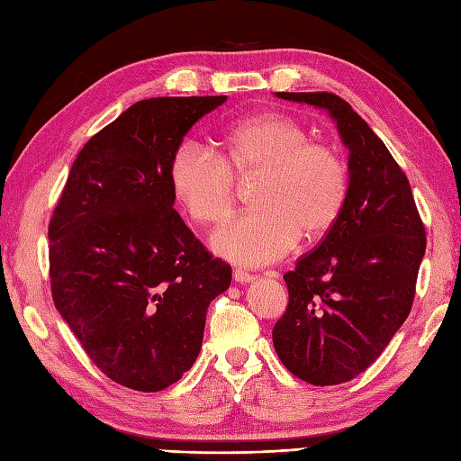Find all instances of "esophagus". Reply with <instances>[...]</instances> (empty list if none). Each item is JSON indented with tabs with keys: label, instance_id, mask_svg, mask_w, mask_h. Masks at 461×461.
Masks as SVG:
<instances>
[{
	"label": "esophagus",
	"instance_id": "34e87169",
	"mask_svg": "<svg viewBox=\"0 0 461 461\" xmlns=\"http://www.w3.org/2000/svg\"><path fill=\"white\" fill-rule=\"evenodd\" d=\"M233 279L243 285V283L256 281V276H253V273H249V271H246V269H236V271H233Z\"/></svg>",
	"mask_w": 461,
	"mask_h": 461
}]
</instances>
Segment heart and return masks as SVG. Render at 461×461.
I'll return each instance as SVG.
<instances>
[{
    "mask_svg": "<svg viewBox=\"0 0 461 461\" xmlns=\"http://www.w3.org/2000/svg\"><path fill=\"white\" fill-rule=\"evenodd\" d=\"M259 176L251 202L213 233L212 248L241 266L277 261L305 240L335 228L348 195V166L335 146L311 140L305 124L283 113H266L230 124L221 154L184 139L168 162L172 192L188 218L218 225L238 202V180Z\"/></svg>",
    "mask_w": 461,
    "mask_h": 461,
    "instance_id": "obj_1",
    "label": "heart"
}]
</instances>
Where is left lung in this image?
I'll use <instances>...</instances> for the list:
<instances>
[{
  "instance_id": "left-lung-1",
  "label": "left lung",
  "mask_w": 461,
  "mask_h": 461,
  "mask_svg": "<svg viewBox=\"0 0 461 461\" xmlns=\"http://www.w3.org/2000/svg\"><path fill=\"white\" fill-rule=\"evenodd\" d=\"M327 109L348 146V195L339 221L301 256L273 347L289 372L315 386L352 380L406 321L426 251V228L406 174L355 109L335 93H277Z\"/></svg>"
}]
</instances>
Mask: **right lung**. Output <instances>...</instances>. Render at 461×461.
<instances>
[{
    "label": "right lung",
    "instance_id": "add662e5",
    "mask_svg": "<svg viewBox=\"0 0 461 461\" xmlns=\"http://www.w3.org/2000/svg\"><path fill=\"white\" fill-rule=\"evenodd\" d=\"M225 96L134 103L77 154L49 221L53 303L116 384L158 393L198 358L205 311L230 287L172 205L176 146Z\"/></svg>",
    "mask_w": 461,
    "mask_h": 461
}]
</instances>
